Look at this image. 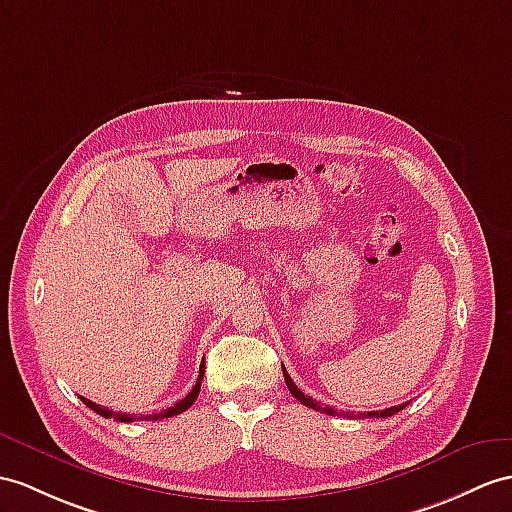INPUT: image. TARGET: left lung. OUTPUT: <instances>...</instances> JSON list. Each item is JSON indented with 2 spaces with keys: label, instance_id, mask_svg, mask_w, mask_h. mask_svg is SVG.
Listing matches in <instances>:
<instances>
[{
  "label": "left lung",
  "instance_id": "left-lung-1",
  "mask_svg": "<svg viewBox=\"0 0 512 512\" xmlns=\"http://www.w3.org/2000/svg\"><path fill=\"white\" fill-rule=\"evenodd\" d=\"M282 373H284V382H286V386H289V391H291V395L295 397V400H299L302 402L304 406H308V408H315V410H319V413H326V415H332V417H336V415H341V417H347V419H360V417H391V415H395V413H400L402 408H406V404H400V406H391V408H386V410H371V413H358V415H354V413H343V410H336V408H332V406H319L313 397L310 395H304L302 391L297 389V384L291 380V376L289 373H286V369H284V365H282Z\"/></svg>",
  "mask_w": 512,
  "mask_h": 512
}]
</instances>
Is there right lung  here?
I'll list each match as a JSON object with an SVG mask.
<instances>
[{"instance_id": "add662e5", "label": "right lung", "mask_w": 512, "mask_h": 512, "mask_svg": "<svg viewBox=\"0 0 512 512\" xmlns=\"http://www.w3.org/2000/svg\"><path fill=\"white\" fill-rule=\"evenodd\" d=\"M202 378H204V365L199 367V378H197V382H195V386L191 389V393L184 397V400H180L178 404H173V406H169L167 410H162V413H154V415H145V417H134V415H126V413H112V410H108V408H104V406H99V404H95V402H91V400H86V397H82V402L89 406L91 410H95L97 415H102V417H106V419H110V417H115L117 421H143V419H147V421H158V419H167V417H173V415H180V413H184V410H189L191 406H193V402L197 400V395H199V389H202Z\"/></svg>"}]
</instances>
